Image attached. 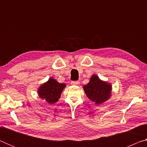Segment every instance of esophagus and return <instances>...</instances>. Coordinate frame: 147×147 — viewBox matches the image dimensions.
Returning a JSON list of instances; mask_svg holds the SVG:
<instances>
[{"mask_svg":"<svg viewBox=\"0 0 147 147\" xmlns=\"http://www.w3.org/2000/svg\"><path fill=\"white\" fill-rule=\"evenodd\" d=\"M71 85H73V86H76V85H78L80 84V82L78 81H73L71 82Z\"/></svg>","mask_w":147,"mask_h":147,"instance_id":"obj_1","label":"esophagus"}]
</instances>
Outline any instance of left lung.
Masks as SVG:
<instances>
[{"instance_id":"1","label":"left lung","mask_w":147,"mask_h":147,"mask_svg":"<svg viewBox=\"0 0 147 147\" xmlns=\"http://www.w3.org/2000/svg\"><path fill=\"white\" fill-rule=\"evenodd\" d=\"M84 89L87 96L96 104L105 102L111 95L110 84L101 81L95 74L92 76L89 82L84 86Z\"/></svg>"}]
</instances>
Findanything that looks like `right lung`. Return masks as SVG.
I'll use <instances>...</instances> for the list:
<instances>
[{"mask_svg":"<svg viewBox=\"0 0 147 147\" xmlns=\"http://www.w3.org/2000/svg\"><path fill=\"white\" fill-rule=\"evenodd\" d=\"M65 87V84L58 83L56 80L50 78L47 82L43 84L39 88V96L42 99H45L47 102L54 104L58 100Z\"/></svg>","mask_w":147,"mask_h":147,"instance_id":"1","label":"right lung"}]
</instances>
